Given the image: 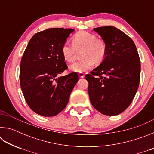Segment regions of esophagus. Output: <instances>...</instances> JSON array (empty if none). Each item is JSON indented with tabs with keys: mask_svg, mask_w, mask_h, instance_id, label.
I'll list each match as a JSON object with an SVG mask.
<instances>
[{
	"mask_svg": "<svg viewBox=\"0 0 154 154\" xmlns=\"http://www.w3.org/2000/svg\"><path fill=\"white\" fill-rule=\"evenodd\" d=\"M79 77H81V78H83V77H85V74L83 73V72H79Z\"/></svg>",
	"mask_w": 154,
	"mask_h": 154,
	"instance_id": "1",
	"label": "esophagus"
}]
</instances>
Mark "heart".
Segmentation results:
<instances>
[{
  "label": "heart",
  "mask_w": 154,
  "mask_h": 154,
  "mask_svg": "<svg viewBox=\"0 0 154 154\" xmlns=\"http://www.w3.org/2000/svg\"><path fill=\"white\" fill-rule=\"evenodd\" d=\"M72 45L65 42L62 46L61 53L64 60L72 62L76 50H82V60L75 62L69 66L71 71L84 72L90 69L95 62L100 63L106 56V47L103 41L96 38L94 34L80 31L72 36Z\"/></svg>",
  "instance_id": "obj_1"
}]
</instances>
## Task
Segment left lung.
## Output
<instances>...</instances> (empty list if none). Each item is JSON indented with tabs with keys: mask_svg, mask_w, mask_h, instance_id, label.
I'll return each mask as SVG.
<instances>
[{
	"mask_svg": "<svg viewBox=\"0 0 154 154\" xmlns=\"http://www.w3.org/2000/svg\"><path fill=\"white\" fill-rule=\"evenodd\" d=\"M106 47L105 58L85 76L94 107L106 116H117L128 107L140 82V62L131 38L112 26L94 28Z\"/></svg>",
	"mask_w": 154,
	"mask_h": 154,
	"instance_id": "left-lung-1",
	"label": "left lung"
}]
</instances>
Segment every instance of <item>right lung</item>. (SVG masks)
<instances>
[{
    "label": "right lung",
    "instance_id": "1",
    "mask_svg": "<svg viewBox=\"0 0 154 154\" xmlns=\"http://www.w3.org/2000/svg\"><path fill=\"white\" fill-rule=\"evenodd\" d=\"M73 29L49 28L35 34L20 64V85L30 108L40 116H55L66 107L78 79L77 72L58 77L67 69L61 48Z\"/></svg>",
    "mask_w": 154,
    "mask_h": 154
}]
</instances>
